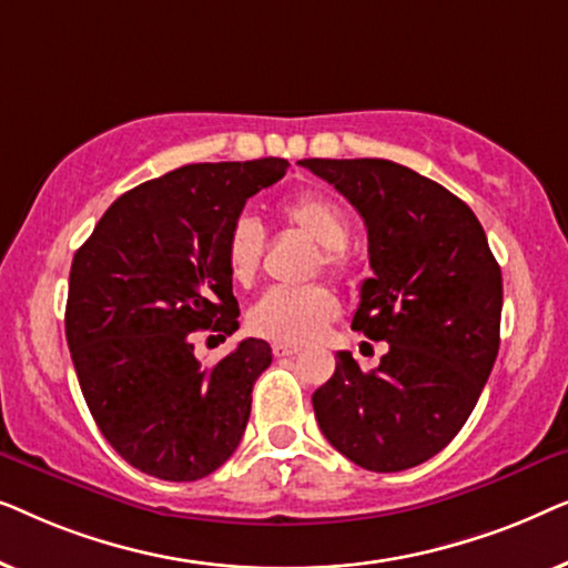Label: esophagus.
I'll list each match as a JSON object with an SVG mask.
<instances>
[{
    "label": "esophagus",
    "instance_id": "34e87169",
    "mask_svg": "<svg viewBox=\"0 0 568 568\" xmlns=\"http://www.w3.org/2000/svg\"><path fill=\"white\" fill-rule=\"evenodd\" d=\"M300 352V346L292 344H274V356H294Z\"/></svg>",
    "mask_w": 568,
    "mask_h": 568
}]
</instances>
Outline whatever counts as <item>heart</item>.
I'll list each match as a JSON object with an SVG mask.
<instances>
[{
    "label": "heart",
    "mask_w": 568,
    "mask_h": 568,
    "mask_svg": "<svg viewBox=\"0 0 568 568\" xmlns=\"http://www.w3.org/2000/svg\"><path fill=\"white\" fill-rule=\"evenodd\" d=\"M284 222L302 235L321 245V263L333 276L352 274V253H348L346 209L328 193H300L282 206ZM263 227L253 216H237L224 240V263L232 282L251 286L261 271ZM338 300L325 284H310L300 290H268L247 313V325L263 338L282 344H305L321 336L328 323L336 321Z\"/></svg>",
    "instance_id": "1"
}]
</instances>
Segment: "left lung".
<instances>
[{
    "mask_svg": "<svg viewBox=\"0 0 568 568\" xmlns=\"http://www.w3.org/2000/svg\"><path fill=\"white\" fill-rule=\"evenodd\" d=\"M362 214L372 278L352 328L390 348L362 372L338 352L313 393L321 432L375 473L422 465L476 408L499 354L501 268L470 206L390 160H302Z\"/></svg>",
    "mask_w": 568,
    "mask_h": 568,
    "instance_id": "obj_1",
    "label": "left lung"
}]
</instances>
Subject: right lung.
I'll use <instances>...</instances> for the list:
<instances>
[{"label": "right lung", "mask_w": 568, "mask_h": 568, "mask_svg": "<svg viewBox=\"0 0 568 568\" xmlns=\"http://www.w3.org/2000/svg\"><path fill=\"white\" fill-rule=\"evenodd\" d=\"M286 168L282 158L178 168L115 199L74 253L64 325L77 379L103 437L146 476L199 480L243 439L271 346L245 338L204 367L193 333L237 331L224 240Z\"/></svg>", "instance_id": "add662e5"}]
</instances>
